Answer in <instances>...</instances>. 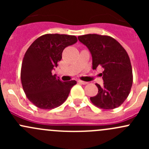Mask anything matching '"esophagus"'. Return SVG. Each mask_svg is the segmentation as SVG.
<instances>
[{
    "label": "esophagus",
    "instance_id": "1",
    "mask_svg": "<svg viewBox=\"0 0 149 149\" xmlns=\"http://www.w3.org/2000/svg\"><path fill=\"white\" fill-rule=\"evenodd\" d=\"M79 83H80V84H83V85H86V84H88V82H86V81H81V80H79Z\"/></svg>",
    "mask_w": 149,
    "mask_h": 149
}]
</instances>
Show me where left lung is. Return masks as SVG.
Listing matches in <instances>:
<instances>
[{
    "label": "left lung",
    "instance_id": "obj_1",
    "mask_svg": "<svg viewBox=\"0 0 149 149\" xmlns=\"http://www.w3.org/2000/svg\"><path fill=\"white\" fill-rule=\"evenodd\" d=\"M78 39L91 52L92 68L98 66L104 68V86L96 84L98 94L90 100L103 109L118 107L128 97L133 84V70L127 52L109 36L88 34L79 36Z\"/></svg>",
    "mask_w": 149,
    "mask_h": 149
}]
</instances>
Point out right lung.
I'll return each mask as SVG.
<instances>
[{
	"instance_id": "obj_1",
	"label": "right lung",
	"mask_w": 149,
	"mask_h": 149,
	"mask_svg": "<svg viewBox=\"0 0 149 149\" xmlns=\"http://www.w3.org/2000/svg\"><path fill=\"white\" fill-rule=\"evenodd\" d=\"M77 42L74 35L47 34L38 37L24 56L21 81L28 100L37 107L52 109L67 100L75 80L64 81L52 74L66 47Z\"/></svg>"
}]
</instances>
